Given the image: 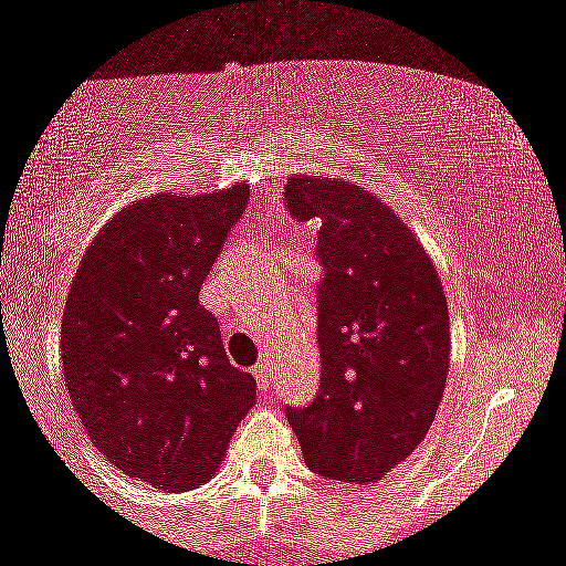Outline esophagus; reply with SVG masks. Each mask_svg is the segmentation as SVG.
I'll list each match as a JSON object with an SVG mask.
<instances>
[{
	"label": "esophagus",
	"mask_w": 566,
	"mask_h": 566,
	"mask_svg": "<svg viewBox=\"0 0 566 566\" xmlns=\"http://www.w3.org/2000/svg\"><path fill=\"white\" fill-rule=\"evenodd\" d=\"M252 375H255L258 389L266 391V389H269V384H272V369H269L266 360H261V364H255V369H252Z\"/></svg>",
	"instance_id": "esophagus-1"
}]
</instances>
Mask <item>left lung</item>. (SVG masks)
<instances>
[{
	"mask_svg": "<svg viewBox=\"0 0 566 566\" xmlns=\"http://www.w3.org/2000/svg\"><path fill=\"white\" fill-rule=\"evenodd\" d=\"M297 222H319L316 342L322 375L308 406H286L305 464L322 478L375 483L433 424L450 367L439 272L378 197L349 182L289 177Z\"/></svg>",
	"mask_w": 566,
	"mask_h": 566,
	"instance_id": "left-lung-1",
	"label": "left lung"
}]
</instances>
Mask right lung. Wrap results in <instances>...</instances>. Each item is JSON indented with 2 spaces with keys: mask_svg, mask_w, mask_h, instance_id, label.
<instances>
[{
  "mask_svg": "<svg viewBox=\"0 0 566 566\" xmlns=\"http://www.w3.org/2000/svg\"><path fill=\"white\" fill-rule=\"evenodd\" d=\"M250 188L138 199L85 252L61 327L74 411L111 464L160 492L217 472L255 378L228 360L199 305Z\"/></svg>",
  "mask_w": 566,
  "mask_h": 566,
  "instance_id": "add662e5",
  "label": "right lung"
}]
</instances>
